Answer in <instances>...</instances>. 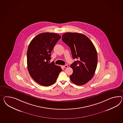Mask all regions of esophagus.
<instances>
[{
    "label": "esophagus",
    "mask_w": 123,
    "mask_h": 123,
    "mask_svg": "<svg viewBox=\"0 0 123 123\" xmlns=\"http://www.w3.org/2000/svg\"><path fill=\"white\" fill-rule=\"evenodd\" d=\"M64 68H68V66L67 65H65V66H63Z\"/></svg>",
    "instance_id": "34e87169"
}]
</instances>
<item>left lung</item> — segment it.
I'll return each instance as SVG.
<instances>
[{
    "instance_id": "1",
    "label": "left lung",
    "mask_w": 123,
    "mask_h": 123,
    "mask_svg": "<svg viewBox=\"0 0 123 123\" xmlns=\"http://www.w3.org/2000/svg\"><path fill=\"white\" fill-rule=\"evenodd\" d=\"M62 40L69 46L73 59L76 60L70 65L73 70L69 76L71 81L76 85L85 84L94 75L97 66L94 45L86 36L76 32L64 33Z\"/></svg>"
}]
</instances>
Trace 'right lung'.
Masks as SVG:
<instances>
[{
  "mask_svg": "<svg viewBox=\"0 0 123 123\" xmlns=\"http://www.w3.org/2000/svg\"><path fill=\"white\" fill-rule=\"evenodd\" d=\"M61 37L55 33L45 32L36 36L27 51V66L31 77L39 84H54L62 69L54 62L49 63L51 53Z\"/></svg>",
  "mask_w": 123,
  "mask_h": 123,
  "instance_id": "right-lung-1",
  "label": "right lung"
}]
</instances>
